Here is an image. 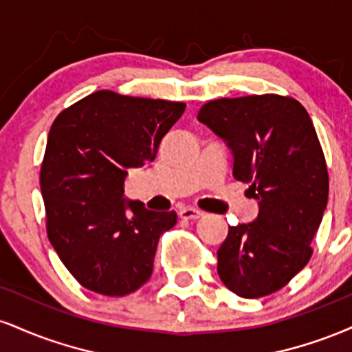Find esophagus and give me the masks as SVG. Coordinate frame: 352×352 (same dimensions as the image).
I'll use <instances>...</instances> for the list:
<instances>
[{
    "instance_id": "34e87169",
    "label": "esophagus",
    "mask_w": 352,
    "mask_h": 352,
    "mask_svg": "<svg viewBox=\"0 0 352 352\" xmlns=\"http://www.w3.org/2000/svg\"><path fill=\"white\" fill-rule=\"evenodd\" d=\"M179 215H180V218H184V220H199L200 217H204V213L197 208L187 207V208H182Z\"/></svg>"
}]
</instances>
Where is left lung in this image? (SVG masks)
Returning a JSON list of instances; mask_svg holds the SVG:
<instances>
[{"label": "left lung", "mask_w": 352, "mask_h": 352, "mask_svg": "<svg viewBox=\"0 0 352 352\" xmlns=\"http://www.w3.org/2000/svg\"><path fill=\"white\" fill-rule=\"evenodd\" d=\"M197 119L233 153V177L258 200L252 223L228 227L218 248V276L241 298L288 285L308 265L326 205L324 153L306 109L276 94L217 99Z\"/></svg>", "instance_id": "8db88e82"}]
</instances>
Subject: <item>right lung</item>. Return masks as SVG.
<instances>
[{"label": "right lung", "instance_id": "obj_1", "mask_svg": "<svg viewBox=\"0 0 352 352\" xmlns=\"http://www.w3.org/2000/svg\"><path fill=\"white\" fill-rule=\"evenodd\" d=\"M184 111V102L98 91L56 117L39 179L46 228L84 288L125 296L151 278L159 238L177 213L125 200L124 180L155 159Z\"/></svg>", "mask_w": 352, "mask_h": 352}]
</instances>
